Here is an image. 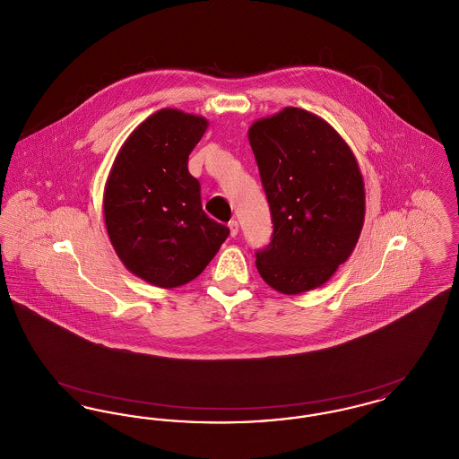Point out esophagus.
I'll return each instance as SVG.
<instances>
[{
    "label": "esophagus",
    "instance_id": "obj_1",
    "mask_svg": "<svg viewBox=\"0 0 459 459\" xmlns=\"http://www.w3.org/2000/svg\"><path fill=\"white\" fill-rule=\"evenodd\" d=\"M229 229H230V236L236 238V236L239 234V223H238V220H230V221H229Z\"/></svg>",
    "mask_w": 459,
    "mask_h": 459
}]
</instances>
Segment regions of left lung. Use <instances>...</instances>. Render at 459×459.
<instances>
[{
  "mask_svg": "<svg viewBox=\"0 0 459 459\" xmlns=\"http://www.w3.org/2000/svg\"><path fill=\"white\" fill-rule=\"evenodd\" d=\"M247 137L273 221L256 268L287 296L318 289L350 258L363 229L356 156L322 117L294 107L258 118Z\"/></svg>",
  "mask_w": 459,
  "mask_h": 459,
  "instance_id": "1",
  "label": "left lung"
}]
</instances>
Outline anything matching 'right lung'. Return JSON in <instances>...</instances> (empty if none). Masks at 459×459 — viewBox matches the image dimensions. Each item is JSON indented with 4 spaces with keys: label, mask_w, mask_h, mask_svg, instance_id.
I'll return each mask as SVG.
<instances>
[{
    "label": "right lung",
    "mask_w": 459,
    "mask_h": 459,
    "mask_svg": "<svg viewBox=\"0 0 459 459\" xmlns=\"http://www.w3.org/2000/svg\"><path fill=\"white\" fill-rule=\"evenodd\" d=\"M208 126L182 109L154 111L126 139L105 184L103 215L117 256L161 289L195 281L229 236L203 212L199 182L187 170Z\"/></svg>",
    "instance_id": "add662e5"
}]
</instances>
